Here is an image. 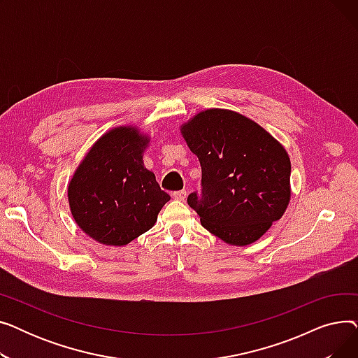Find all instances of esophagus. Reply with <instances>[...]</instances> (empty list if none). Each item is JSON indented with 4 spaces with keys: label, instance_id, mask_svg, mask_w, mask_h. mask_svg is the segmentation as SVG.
I'll return each instance as SVG.
<instances>
[{
    "label": "esophagus",
    "instance_id": "34e87169",
    "mask_svg": "<svg viewBox=\"0 0 358 358\" xmlns=\"http://www.w3.org/2000/svg\"><path fill=\"white\" fill-rule=\"evenodd\" d=\"M173 197H174L176 200H181V201H184V200H185V197H187V192H185V190L174 192V193H173Z\"/></svg>",
    "mask_w": 358,
    "mask_h": 358
}]
</instances>
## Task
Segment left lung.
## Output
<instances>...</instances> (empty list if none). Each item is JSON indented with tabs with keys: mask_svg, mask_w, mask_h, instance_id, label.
<instances>
[{
	"mask_svg": "<svg viewBox=\"0 0 358 358\" xmlns=\"http://www.w3.org/2000/svg\"><path fill=\"white\" fill-rule=\"evenodd\" d=\"M201 165V192L187 203L204 229L231 245H248L287 209L290 158L267 130L239 113L210 108L181 126Z\"/></svg>",
	"mask_w": 358,
	"mask_h": 358,
	"instance_id": "left-lung-1",
	"label": "left lung"
}]
</instances>
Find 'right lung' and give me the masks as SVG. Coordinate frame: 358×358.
<instances>
[{"label": "right lung", "mask_w": 358, "mask_h": 358, "mask_svg": "<svg viewBox=\"0 0 358 358\" xmlns=\"http://www.w3.org/2000/svg\"><path fill=\"white\" fill-rule=\"evenodd\" d=\"M148 143L131 126L110 130L92 145L68 185L75 222L104 245H127L149 231L171 199L143 165Z\"/></svg>", "instance_id": "add662e5"}]
</instances>
